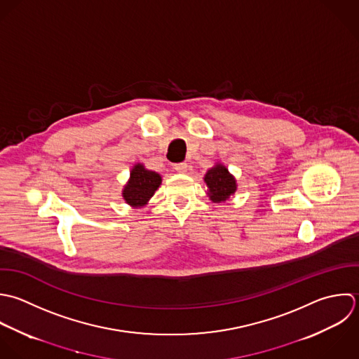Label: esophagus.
<instances>
[{
  "label": "esophagus",
  "instance_id": "1",
  "mask_svg": "<svg viewBox=\"0 0 359 359\" xmlns=\"http://www.w3.org/2000/svg\"><path fill=\"white\" fill-rule=\"evenodd\" d=\"M173 169L179 173H186L187 172V163L186 162H180V163H175Z\"/></svg>",
  "mask_w": 359,
  "mask_h": 359
}]
</instances>
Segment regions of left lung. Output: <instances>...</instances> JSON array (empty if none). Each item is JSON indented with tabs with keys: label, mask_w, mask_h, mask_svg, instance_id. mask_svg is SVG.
Here are the masks:
<instances>
[{
	"label": "left lung",
	"mask_w": 359,
	"mask_h": 359,
	"mask_svg": "<svg viewBox=\"0 0 359 359\" xmlns=\"http://www.w3.org/2000/svg\"><path fill=\"white\" fill-rule=\"evenodd\" d=\"M204 182L210 189V197L214 203L225 201L236 190L235 179L222 165H217L210 169L204 177Z\"/></svg>",
	"instance_id": "obj_1"
}]
</instances>
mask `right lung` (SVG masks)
<instances>
[{
    "label": "right lung",
    "instance_id": "1",
    "mask_svg": "<svg viewBox=\"0 0 359 359\" xmlns=\"http://www.w3.org/2000/svg\"><path fill=\"white\" fill-rule=\"evenodd\" d=\"M161 182L162 179L158 173L147 170L142 165L138 163L131 170L130 180L123 191V197L130 205H144L154 196Z\"/></svg>",
    "mask_w": 359,
    "mask_h": 359
}]
</instances>
